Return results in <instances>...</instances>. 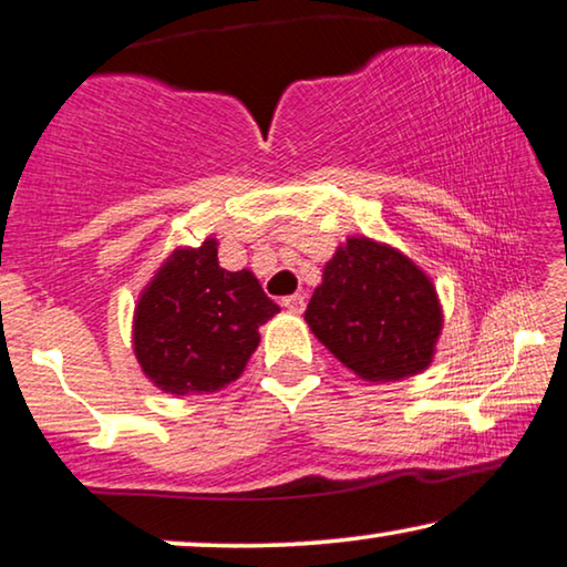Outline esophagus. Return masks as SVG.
Segmentation results:
<instances>
[{
  "instance_id": "obj_1",
  "label": "esophagus",
  "mask_w": 567,
  "mask_h": 567,
  "mask_svg": "<svg viewBox=\"0 0 567 567\" xmlns=\"http://www.w3.org/2000/svg\"><path fill=\"white\" fill-rule=\"evenodd\" d=\"M303 303H307V299H303V293H291V297H284L281 299V307L293 311V315H301Z\"/></svg>"
}]
</instances>
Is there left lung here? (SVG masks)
Returning <instances> with one entry per match:
<instances>
[{"label":"left lung","mask_w":567,"mask_h":567,"mask_svg":"<svg viewBox=\"0 0 567 567\" xmlns=\"http://www.w3.org/2000/svg\"><path fill=\"white\" fill-rule=\"evenodd\" d=\"M303 319L365 381H401L432 363L442 330L437 291L389 245L350 237L324 266Z\"/></svg>","instance_id":"left-lung-1"}]
</instances>
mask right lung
<instances>
[{"label": "right lung", "mask_w": 567, "mask_h": 567, "mask_svg": "<svg viewBox=\"0 0 567 567\" xmlns=\"http://www.w3.org/2000/svg\"><path fill=\"white\" fill-rule=\"evenodd\" d=\"M278 315L250 270H225L217 240L178 248L145 286L133 342L143 373L161 391L212 393L243 373L260 334Z\"/></svg>", "instance_id": "add662e5"}]
</instances>
